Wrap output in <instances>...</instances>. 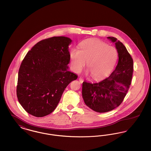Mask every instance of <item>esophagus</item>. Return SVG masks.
<instances>
[{
    "instance_id": "esophagus-1",
    "label": "esophagus",
    "mask_w": 151,
    "mask_h": 151,
    "mask_svg": "<svg viewBox=\"0 0 151 151\" xmlns=\"http://www.w3.org/2000/svg\"><path fill=\"white\" fill-rule=\"evenodd\" d=\"M79 80L80 81V83H81L84 81V79H83L82 78H81V77H80V78H79Z\"/></svg>"
}]
</instances>
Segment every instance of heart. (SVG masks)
I'll return each instance as SVG.
<instances>
[{
    "label": "heart",
    "mask_w": 151,
    "mask_h": 151,
    "mask_svg": "<svg viewBox=\"0 0 151 151\" xmlns=\"http://www.w3.org/2000/svg\"><path fill=\"white\" fill-rule=\"evenodd\" d=\"M71 65L76 72H80L87 62L91 76L102 79L113 71L118 59L114 47L97 40H86L80 45V50L73 48L70 53Z\"/></svg>",
    "instance_id": "1"
}]
</instances>
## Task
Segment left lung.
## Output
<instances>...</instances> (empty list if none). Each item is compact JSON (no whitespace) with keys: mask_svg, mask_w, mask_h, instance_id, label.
Masks as SVG:
<instances>
[{"mask_svg":"<svg viewBox=\"0 0 151 151\" xmlns=\"http://www.w3.org/2000/svg\"><path fill=\"white\" fill-rule=\"evenodd\" d=\"M115 44L118 62L115 70L99 83H83L82 96L86 105L94 111L105 113L119 106L131 84L133 59L124 45L113 37H108Z\"/></svg>","mask_w":151,"mask_h":151,"instance_id":"1","label":"left lung"}]
</instances>
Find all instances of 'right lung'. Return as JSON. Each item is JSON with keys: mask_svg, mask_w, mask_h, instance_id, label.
Returning a JSON list of instances; mask_svg holds the SVG:
<instances>
[{"mask_svg": "<svg viewBox=\"0 0 151 151\" xmlns=\"http://www.w3.org/2000/svg\"><path fill=\"white\" fill-rule=\"evenodd\" d=\"M72 40L53 37L40 41L29 50L20 65L16 94L24 109L36 117L51 113L65 88L78 78L68 70V45Z\"/></svg>", "mask_w": 151, "mask_h": 151, "instance_id": "right-lung-1", "label": "right lung"}]
</instances>
